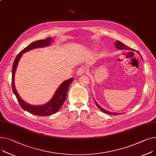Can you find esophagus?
I'll return each mask as SVG.
<instances>
[{
    "mask_svg": "<svg viewBox=\"0 0 156 156\" xmlns=\"http://www.w3.org/2000/svg\"><path fill=\"white\" fill-rule=\"evenodd\" d=\"M85 71V68H83V67H80V68H79L77 70L76 74H77L78 76H81V75H82L84 73Z\"/></svg>",
    "mask_w": 156,
    "mask_h": 156,
    "instance_id": "1",
    "label": "esophagus"
}]
</instances>
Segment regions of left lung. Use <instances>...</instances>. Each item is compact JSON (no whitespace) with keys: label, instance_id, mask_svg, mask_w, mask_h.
<instances>
[{"label":"left lung","instance_id":"1","mask_svg":"<svg viewBox=\"0 0 156 156\" xmlns=\"http://www.w3.org/2000/svg\"><path fill=\"white\" fill-rule=\"evenodd\" d=\"M115 47H116L117 48H118V49H121V50L126 49V50H133V51H134V50L132 49V48H129V46H126V45H125V44H123L122 43H121V42H120V41H117L115 43ZM137 53L140 56L141 58L142 59L141 55H140V53H139V52H137ZM94 101H95V100H94ZM95 104L97 105V106L98 107V108H99L101 111H102V112H105V113H108V114H110V115H119V114H121L120 113H112V112H111L107 111V110H105V109H103V108H101L95 101Z\"/></svg>","mask_w":156,"mask_h":156}]
</instances>
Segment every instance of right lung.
<instances>
[{
    "label": "right lung",
    "instance_id": "add662e5",
    "mask_svg": "<svg viewBox=\"0 0 156 156\" xmlns=\"http://www.w3.org/2000/svg\"><path fill=\"white\" fill-rule=\"evenodd\" d=\"M53 40V39L51 37H49L44 40H39L34 41V42L30 44L28 46H27L26 48L22 50L17 55L14 60L12 66V88L14 95H16L20 107H21L24 110L36 115L48 116L57 112L63 105L66 98L68 88L72 81H73V78H71L62 83L60 86L58 87V88L56 90L53 98H52L47 103H45V104L42 105H32L25 102L23 99H21V98L20 97L19 95L18 94L14 84V77L16 71L19 61L23 53L34 48H43L48 46L51 43Z\"/></svg>",
    "mask_w": 156,
    "mask_h": 156
}]
</instances>
